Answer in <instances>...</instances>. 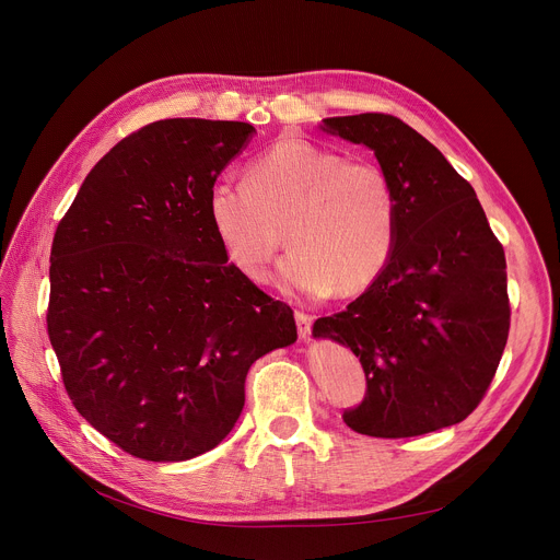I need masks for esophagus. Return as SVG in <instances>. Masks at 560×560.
Wrapping results in <instances>:
<instances>
[{"label":"esophagus","mask_w":560,"mask_h":560,"mask_svg":"<svg viewBox=\"0 0 560 560\" xmlns=\"http://www.w3.org/2000/svg\"><path fill=\"white\" fill-rule=\"evenodd\" d=\"M294 319H296V330H299V337L306 339L311 335V328H313V322L315 317L308 315V313H294Z\"/></svg>","instance_id":"obj_1"}]
</instances>
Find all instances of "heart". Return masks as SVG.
Masks as SVG:
<instances>
[{
	"mask_svg": "<svg viewBox=\"0 0 560 560\" xmlns=\"http://www.w3.org/2000/svg\"><path fill=\"white\" fill-rule=\"evenodd\" d=\"M206 217L230 264L252 283L268 281L285 223L292 249L279 285L308 299L337 288L341 294L366 290L386 270L397 241L388 174L299 136H283L254 156L243 183L214 180Z\"/></svg>",
	"mask_w": 560,
	"mask_h": 560,
	"instance_id": "1",
	"label": "heart"
}]
</instances>
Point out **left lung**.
Listing matches in <instances>:
<instances>
[{"label":"left lung","instance_id":"obj_1","mask_svg":"<svg viewBox=\"0 0 560 560\" xmlns=\"http://www.w3.org/2000/svg\"><path fill=\"white\" fill-rule=\"evenodd\" d=\"M366 144L397 198V241L380 279L315 337L358 354L366 397L343 422L373 438H413L463 422L485 397L510 335L504 249L474 187L424 136L388 114L326 118Z\"/></svg>","mask_w":560,"mask_h":560}]
</instances>
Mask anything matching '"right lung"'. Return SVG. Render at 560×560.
Wrapping results in <instances>:
<instances>
[{
	"label": "right lung",
	"mask_w": 560,
	"mask_h": 560,
	"mask_svg": "<svg viewBox=\"0 0 560 560\" xmlns=\"http://www.w3.org/2000/svg\"><path fill=\"white\" fill-rule=\"evenodd\" d=\"M249 122L170 118L84 178L50 247L46 313L78 413L140 460L180 463L236 424L249 366L296 341L294 315L232 264L206 198Z\"/></svg>",
	"instance_id": "add662e5"
}]
</instances>
